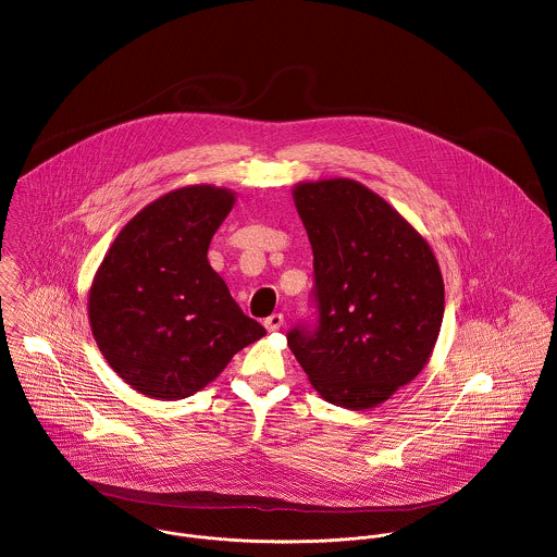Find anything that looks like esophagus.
<instances>
[{
	"instance_id": "esophagus-1",
	"label": "esophagus",
	"mask_w": 557,
	"mask_h": 557,
	"mask_svg": "<svg viewBox=\"0 0 557 557\" xmlns=\"http://www.w3.org/2000/svg\"><path fill=\"white\" fill-rule=\"evenodd\" d=\"M264 329L269 331V333H275V331H280V326L284 324V315L282 313H271L269 318H264Z\"/></svg>"
}]
</instances>
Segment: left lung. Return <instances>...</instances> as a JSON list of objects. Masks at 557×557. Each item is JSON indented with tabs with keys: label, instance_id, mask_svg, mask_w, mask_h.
Segmentation results:
<instances>
[{
	"label": "left lung",
	"instance_id": "obj_1",
	"mask_svg": "<svg viewBox=\"0 0 557 557\" xmlns=\"http://www.w3.org/2000/svg\"><path fill=\"white\" fill-rule=\"evenodd\" d=\"M295 203L313 252V322L286 335L329 403L371 409L409 384L438 337L445 288L422 235L367 186L305 182Z\"/></svg>",
	"mask_w": 557,
	"mask_h": 557
}]
</instances>
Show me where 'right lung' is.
<instances>
[{
    "mask_svg": "<svg viewBox=\"0 0 557 557\" xmlns=\"http://www.w3.org/2000/svg\"><path fill=\"white\" fill-rule=\"evenodd\" d=\"M235 197L214 186L168 193L135 215L88 295L92 337L110 367L152 398H186L267 331L208 262Z\"/></svg>",
    "mask_w": 557,
    "mask_h": 557,
    "instance_id": "obj_1",
    "label": "right lung"
}]
</instances>
